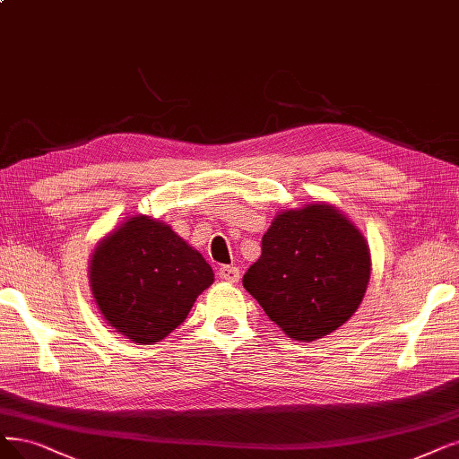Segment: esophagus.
I'll list each match as a JSON object with an SVG mask.
<instances>
[{"label":"esophagus","mask_w":459,"mask_h":459,"mask_svg":"<svg viewBox=\"0 0 459 459\" xmlns=\"http://www.w3.org/2000/svg\"><path fill=\"white\" fill-rule=\"evenodd\" d=\"M218 274H220V279H222V281L235 284V282H239L241 271H239V267H235V265H222V267H220Z\"/></svg>","instance_id":"1"}]
</instances>
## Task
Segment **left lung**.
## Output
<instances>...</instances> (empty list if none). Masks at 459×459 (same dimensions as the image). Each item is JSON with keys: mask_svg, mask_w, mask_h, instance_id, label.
Returning a JSON list of instances; mask_svg holds the SVG:
<instances>
[{"mask_svg": "<svg viewBox=\"0 0 459 459\" xmlns=\"http://www.w3.org/2000/svg\"><path fill=\"white\" fill-rule=\"evenodd\" d=\"M369 279L368 239L344 212L318 201L273 218L243 286L290 339L313 342L352 318Z\"/></svg>", "mask_w": 459, "mask_h": 459, "instance_id": "left-lung-1", "label": "left lung"}]
</instances>
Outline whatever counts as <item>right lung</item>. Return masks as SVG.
<instances>
[{
  "label": "right lung",
  "mask_w": 459,
  "mask_h": 459,
  "mask_svg": "<svg viewBox=\"0 0 459 459\" xmlns=\"http://www.w3.org/2000/svg\"><path fill=\"white\" fill-rule=\"evenodd\" d=\"M88 282L108 325L134 342L154 344L185 322L214 273L169 224L134 214L98 241Z\"/></svg>",
  "instance_id": "obj_1"
}]
</instances>
